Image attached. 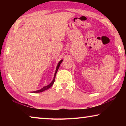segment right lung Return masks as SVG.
Masks as SVG:
<instances>
[{
    "label": "right lung",
    "mask_w": 126,
    "mask_h": 126,
    "mask_svg": "<svg viewBox=\"0 0 126 126\" xmlns=\"http://www.w3.org/2000/svg\"><path fill=\"white\" fill-rule=\"evenodd\" d=\"M63 59H62V60H61L59 62V63L58 64H57V68H56V70H55V73H54V78H53V80L51 82V83H50V84H49L48 85H47V86H46L43 87L42 88H41L40 89H39V90H37V91H33V92H32V93H40V92H43L44 91L47 90V89H48L49 88H50L52 86V85L53 84V83H54V81H55V75H56L57 74V71H58V70L59 69V66H60L61 63L62 62H63Z\"/></svg>",
    "instance_id": "1"
}]
</instances>
